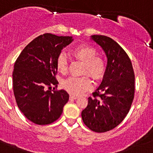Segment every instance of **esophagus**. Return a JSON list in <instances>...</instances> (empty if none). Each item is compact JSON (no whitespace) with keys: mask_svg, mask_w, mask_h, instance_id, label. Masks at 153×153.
<instances>
[{"mask_svg":"<svg viewBox=\"0 0 153 153\" xmlns=\"http://www.w3.org/2000/svg\"><path fill=\"white\" fill-rule=\"evenodd\" d=\"M78 97H76V96H74V95H70V100H76Z\"/></svg>","mask_w":153,"mask_h":153,"instance_id":"34e87169","label":"esophagus"}]
</instances>
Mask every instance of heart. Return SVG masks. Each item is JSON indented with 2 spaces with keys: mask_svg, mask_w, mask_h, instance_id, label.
<instances>
[{
  "mask_svg": "<svg viewBox=\"0 0 153 153\" xmlns=\"http://www.w3.org/2000/svg\"><path fill=\"white\" fill-rule=\"evenodd\" d=\"M72 55L83 62L82 73H88L93 79L99 80L103 77L106 70V63L102 56L97 55V51L89 45H79L72 51ZM56 67L62 74L68 71V60L65 54L60 53L56 58ZM63 88L72 95H81L91 88V82L88 76L70 77L63 82Z\"/></svg>",
  "mask_w": 153,
  "mask_h": 153,
  "instance_id": "b5f03b06",
  "label": "heart"
}]
</instances>
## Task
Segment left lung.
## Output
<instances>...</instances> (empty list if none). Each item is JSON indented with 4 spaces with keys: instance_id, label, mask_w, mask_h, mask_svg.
Wrapping results in <instances>:
<instances>
[{
    "instance_id": "1",
    "label": "left lung",
    "mask_w": 153,
    "mask_h": 153,
    "mask_svg": "<svg viewBox=\"0 0 153 153\" xmlns=\"http://www.w3.org/2000/svg\"><path fill=\"white\" fill-rule=\"evenodd\" d=\"M107 56L105 73L100 85L88 98L82 111L85 124L97 133H105L119 125L130 109L135 93V74L132 62L123 48L113 39L92 35Z\"/></svg>"
}]
</instances>
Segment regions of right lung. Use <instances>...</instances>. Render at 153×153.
I'll list each match as a JSON object with an SVG mask.
<instances>
[{
	"label": "right lung",
	"instance_id": "obj_1",
	"mask_svg": "<svg viewBox=\"0 0 153 153\" xmlns=\"http://www.w3.org/2000/svg\"><path fill=\"white\" fill-rule=\"evenodd\" d=\"M73 40L71 36L40 35L25 47L15 62L12 74L15 100L33 123L45 125L57 120L69 100L65 90L51 91L47 88L58 84L56 58Z\"/></svg>",
	"mask_w": 153,
	"mask_h": 153
}]
</instances>
